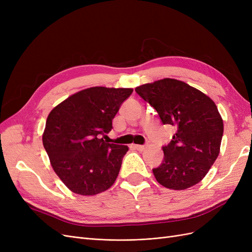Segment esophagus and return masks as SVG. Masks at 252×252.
I'll return each instance as SVG.
<instances>
[{
  "label": "esophagus",
  "instance_id": "1",
  "mask_svg": "<svg viewBox=\"0 0 252 252\" xmlns=\"http://www.w3.org/2000/svg\"><path fill=\"white\" fill-rule=\"evenodd\" d=\"M133 147H134L136 150H140V151H142V150L145 149L144 145H133Z\"/></svg>",
  "mask_w": 252,
  "mask_h": 252
}]
</instances>
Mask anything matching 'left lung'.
Instances as JSON below:
<instances>
[{
  "mask_svg": "<svg viewBox=\"0 0 252 252\" xmlns=\"http://www.w3.org/2000/svg\"><path fill=\"white\" fill-rule=\"evenodd\" d=\"M135 93L157 110L164 125L175 128L171 142L163 146L161 165L152 169L157 181L173 190L197 184L220 154L224 125L215 102L174 79L144 84Z\"/></svg>",
  "mask_w": 252,
  "mask_h": 252,
  "instance_id": "obj_1",
  "label": "left lung"
}]
</instances>
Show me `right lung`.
Segmentation results:
<instances>
[{
    "label": "right lung",
    "mask_w": 252,
    "mask_h": 252,
    "mask_svg": "<svg viewBox=\"0 0 252 252\" xmlns=\"http://www.w3.org/2000/svg\"><path fill=\"white\" fill-rule=\"evenodd\" d=\"M132 91L91 87L50 111L43 145L53 170L72 192L94 195L117 180L128 147L107 143L101 136L111 130L113 118Z\"/></svg>",
    "instance_id": "1"
}]
</instances>
